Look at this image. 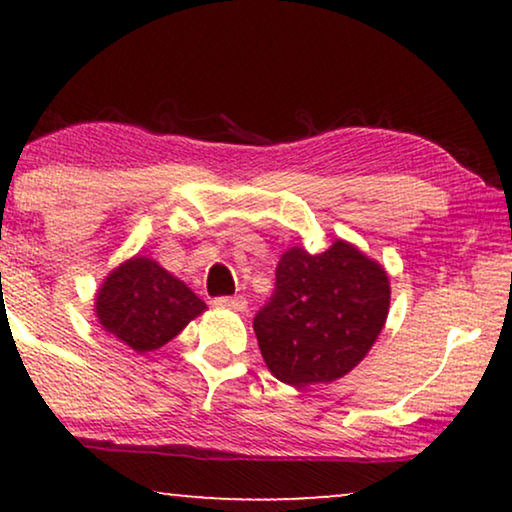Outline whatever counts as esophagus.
<instances>
[{
  "instance_id": "34e87169",
  "label": "esophagus",
  "mask_w": 512,
  "mask_h": 512,
  "mask_svg": "<svg viewBox=\"0 0 512 512\" xmlns=\"http://www.w3.org/2000/svg\"><path fill=\"white\" fill-rule=\"evenodd\" d=\"M214 305H216V307H226V310H233V312H247V300H244L242 296L216 298Z\"/></svg>"
}]
</instances>
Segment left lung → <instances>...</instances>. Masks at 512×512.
I'll return each instance as SVG.
<instances>
[{
  "label": "left lung",
  "mask_w": 512,
  "mask_h": 512,
  "mask_svg": "<svg viewBox=\"0 0 512 512\" xmlns=\"http://www.w3.org/2000/svg\"><path fill=\"white\" fill-rule=\"evenodd\" d=\"M389 275L345 240L321 254L286 249L275 296L256 314L265 366L291 387L345 377L375 345L389 314Z\"/></svg>",
  "instance_id": "obj_1"
}]
</instances>
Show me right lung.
Wrapping results in <instances>:
<instances>
[{
  "mask_svg": "<svg viewBox=\"0 0 512 512\" xmlns=\"http://www.w3.org/2000/svg\"><path fill=\"white\" fill-rule=\"evenodd\" d=\"M205 310L179 277L139 254L116 265L95 293L100 326L139 354L167 345Z\"/></svg>",
  "mask_w": 512,
  "mask_h": 512,
  "instance_id": "1",
  "label": "right lung"
}]
</instances>
